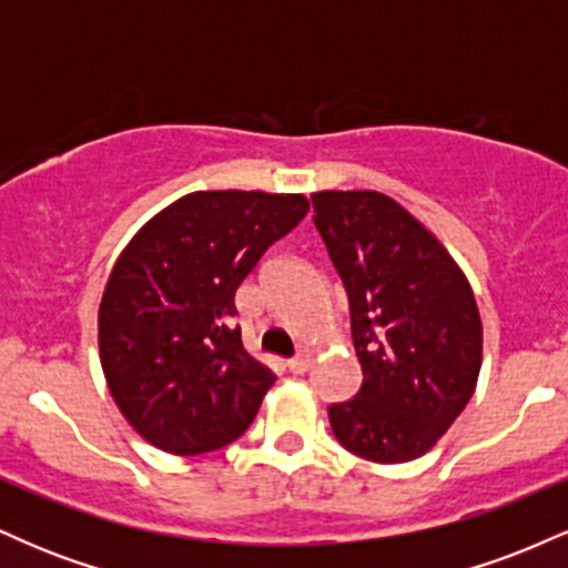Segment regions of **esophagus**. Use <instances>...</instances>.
Returning <instances> with one entry per match:
<instances>
[{"label": "esophagus", "instance_id": "esophagus-1", "mask_svg": "<svg viewBox=\"0 0 568 568\" xmlns=\"http://www.w3.org/2000/svg\"><path fill=\"white\" fill-rule=\"evenodd\" d=\"M310 368V355H298V357H293V361H288V371L291 374H304V371Z\"/></svg>", "mask_w": 568, "mask_h": 568}]
</instances>
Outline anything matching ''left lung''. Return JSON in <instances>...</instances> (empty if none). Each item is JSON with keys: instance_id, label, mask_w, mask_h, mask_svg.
Masks as SVG:
<instances>
[{"instance_id": "1", "label": "left lung", "mask_w": 568, "mask_h": 568, "mask_svg": "<svg viewBox=\"0 0 568 568\" xmlns=\"http://www.w3.org/2000/svg\"><path fill=\"white\" fill-rule=\"evenodd\" d=\"M315 230L349 302L363 384L331 403L336 440L363 459L410 462L473 397L484 325L467 277L406 207L379 192L312 194Z\"/></svg>"}]
</instances>
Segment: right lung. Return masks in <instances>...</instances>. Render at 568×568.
<instances>
[{
  "mask_svg": "<svg viewBox=\"0 0 568 568\" xmlns=\"http://www.w3.org/2000/svg\"><path fill=\"white\" fill-rule=\"evenodd\" d=\"M306 211L302 194L194 192L116 258L98 310L101 366L152 446L194 456L251 427L275 374L245 352L234 293Z\"/></svg>",
  "mask_w": 568,
  "mask_h": 568,
  "instance_id": "add662e5",
  "label": "right lung"
}]
</instances>
